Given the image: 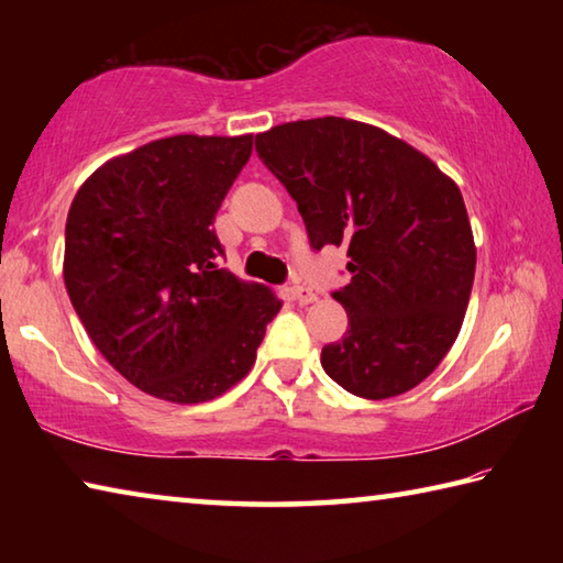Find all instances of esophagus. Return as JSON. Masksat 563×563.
Listing matches in <instances>:
<instances>
[{
  "label": "esophagus",
  "mask_w": 563,
  "mask_h": 563,
  "mask_svg": "<svg viewBox=\"0 0 563 563\" xmlns=\"http://www.w3.org/2000/svg\"><path fill=\"white\" fill-rule=\"evenodd\" d=\"M290 292H292V300L298 302V305H310V302L318 300V292H312L310 288H305V285H292Z\"/></svg>",
  "instance_id": "esophagus-1"
}]
</instances>
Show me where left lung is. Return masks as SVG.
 I'll use <instances>...</instances> for the list:
<instances>
[{"mask_svg":"<svg viewBox=\"0 0 563 563\" xmlns=\"http://www.w3.org/2000/svg\"><path fill=\"white\" fill-rule=\"evenodd\" d=\"M255 151L298 203L310 245L347 247L352 280L332 298L350 322L322 347V369L365 399L417 387L454 345L472 295L460 188L402 139L352 119L280 123Z\"/></svg>","mask_w":563,"mask_h":563,"instance_id":"obj_1","label":"left lung"}]
</instances>
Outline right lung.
<instances>
[{
  "mask_svg": "<svg viewBox=\"0 0 563 563\" xmlns=\"http://www.w3.org/2000/svg\"><path fill=\"white\" fill-rule=\"evenodd\" d=\"M251 154L253 133H180L107 161L76 190L66 292L109 365L151 397L223 395L278 316L271 288L218 265L216 213Z\"/></svg>",
  "mask_w": 563,
  "mask_h": 563,
  "instance_id": "obj_1",
  "label": "right lung"
}]
</instances>
